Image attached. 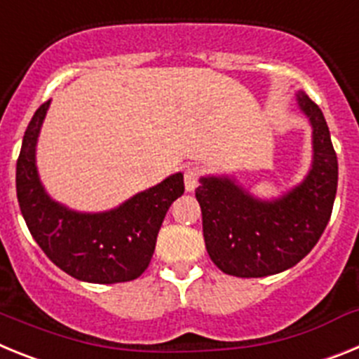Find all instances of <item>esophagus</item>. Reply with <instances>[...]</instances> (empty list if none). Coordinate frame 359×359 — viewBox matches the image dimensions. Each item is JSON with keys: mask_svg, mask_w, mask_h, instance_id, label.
<instances>
[{"mask_svg": "<svg viewBox=\"0 0 359 359\" xmlns=\"http://www.w3.org/2000/svg\"><path fill=\"white\" fill-rule=\"evenodd\" d=\"M199 177H201V169H199L198 165H192V167H189V169L185 170V174H183V182H185V189L189 190V192L196 190V187L199 185Z\"/></svg>", "mask_w": 359, "mask_h": 359, "instance_id": "34e87169", "label": "esophagus"}]
</instances>
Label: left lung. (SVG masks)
<instances>
[{"mask_svg": "<svg viewBox=\"0 0 359 359\" xmlns=\"http://www.w3.org/2000/svg\"><path fill=\"white\" fill-rule=\"evenodd\" d=\"M297 102L313 128V165L304 182L277 199H259L228 176H205L196 189L203 237L223 273L268 277L293 268L322 237L338 187V160L323 113L304 91Z\"/></svg>", "mask_w": 359, "mask_h": 359, "instance_id": "obj_1", "label": "left lung"}]
</instances>
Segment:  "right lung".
<instances>
[{
    "mask_svg": "<svg viewBox=\"0 0 359 359\" xmlns=\"http://www.w3.org/2000/svg\"><path fill=\"white\" fill-rule=\"evenodd\" d=\"M48 107L50 100L32 116L15 165L18 201L28 230L50 261L77 280H135L151 262L165 214L185 192L183 174L165 177L113 210H69L46 194L37 174L36 145Z\"/></svg>",
    "mask_w": 359,
    "mask_h": 359,
    "instance_id": "1",
    "label": "right lung"
}]
</instances>
